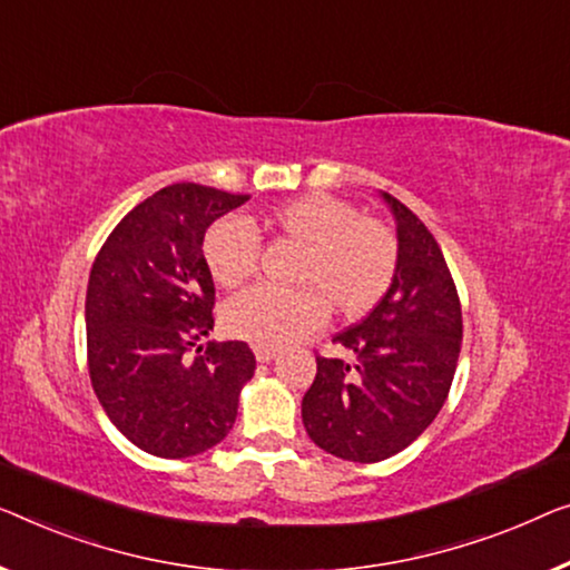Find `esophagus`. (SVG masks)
Returning a JSON list of instances; mask_svg holds the SVG:
<instances>
[{
    "label": "esophagus",
    "instance_id": "esophagus-1",
    "mask_svg": "<svg viewBox=\"0 0 570 570\" xmlns=\"http://www.w3.org/2000/svg\"><path fill=\"white\" fill-rule=\"evenodd\" d=\"M253 353H256V358L261 361V363H271L276 358V347H268V345H256L253 347Z\"/></svg>",
    "mask_w": 570,
    "mask_h": 570
}]
</instances>
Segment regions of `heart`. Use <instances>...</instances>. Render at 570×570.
Instances as JSON below:
<instances>
[{
    "instance_id": "1",
    "label": "heart",
    "mask_w": 570,
    "mask_h": 570,
    "mask_svg": "<svg viewBox=\"0 0 570 570\" xmlns=\"http://www.w3.org/2000/svg\"><path fill=\"white\" fill-rule=\"evenodd\" d=\"M271 230L302 248L294 263L299 288H250L225 307V327L256 345L282 347L317 330L330 304L343 317H361L379 304L394 278L396 243L376 219L330 194L276 204ZM204 261L219 286L235 288L258 268V233L245 219H219L204 235Z\"/></svg>"
}]
</instances>
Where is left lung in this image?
Wrapping results in <instances>:
<instances>
[{
    "mask_svg": "<svg viewBox=\"0 0 570 570\" xmlns=\"http://www.w3.org/2000/svg\"><path fill=\"white\" fill-rule=\"evenodd\" d=\"M379 194L396 225L394 278L366 320L333 337L353 361L320 355L302 399L312 443L353 463L386 461L430 428L453 384L463 340L443 250L412 209Z\"/></svg>",
    "mask_w": 570,
    "mask_h": 570,
    "instance_id": "8db88e82",
    "label": "left lung"
}]
</instances>
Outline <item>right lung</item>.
Segmentation results:
<instances>
[{
  "mask_svg": "<svg viewBox=\"0 0 570 570\" xmlns=\"http://www.w3.org/2000/svg\"><path fill=\"white\" fill-rule=\"evenodd\" d=\"M248 199L202 184L166 186L127 212L91 266V386L115 428L150 455L189 458L223 443L256 371L240 340L185 355L215 327L204 233Z\"/></svg>",
  "mask_w": 570,
  "mask_h": 570,
  "instance_id": "obj_1",
  "label": "right lung"
}]
</instances>
